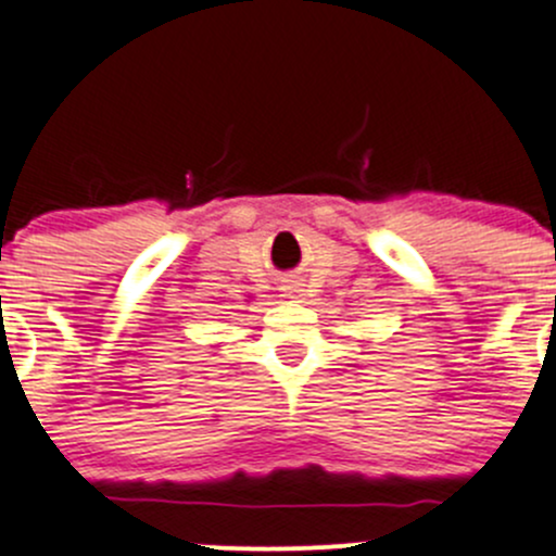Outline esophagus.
I'll list each match as a JSON object with an SVG mask.
<instances>
[{"mask_svg": "<svg viewBox=\"0 0 556 556\" xmlns=\"http://www.w3.org/2000/svg\"><path fill=\"white\" fill-rule=\"evenodd\" d=\"M286 291H289L291 300H302V291L305 289H300V286H286Z\"/></svg>", "mask_w": 556, "mask_h": 556, "instance_id": "esophagus-1", "label": "esophagus"}]
</instances>
